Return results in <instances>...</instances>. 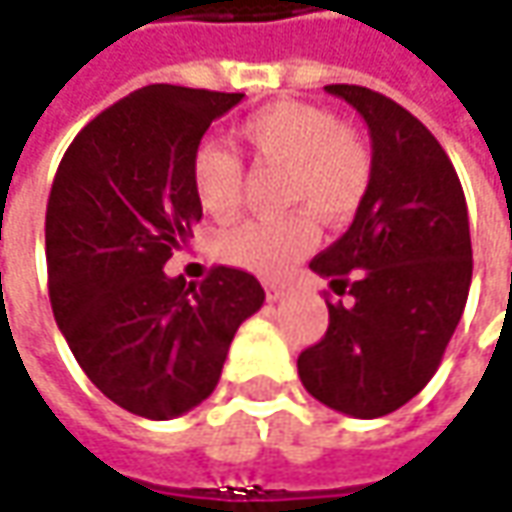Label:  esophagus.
Listing matches in <instances>:
<instances>
[{
	"instance_id": "obj_1",
	"label": "esophagus",
	"mask_w": 512,
	"mask_h": 512,
	"mask_svg": "<svg viewBox=\"0 0 512 512\" xmlns=\"http://www.w3.org/2000/svg\"><path fill=\"white\" fill-rule=\"evenodd\" d=\"M265 290H267V299H270V302H279V299L285 296V287H279V285H267Z\"/></svg>"
}]
</instances>
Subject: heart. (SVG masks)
Listing matches in <instances>:
<instances>
[{
	"instance_id": "b5f03b06",
	"label": "heart",
	"mask_w": 512,
	"mask_h": 512,
	"mask_svg": "<svg viewBox=\"0 0 512 512\" xmlns=\"http://www.w3.org/2000/svg\"><path fill=\"white\" fill-rule=\"evenodd\" d=\"M236 136L259 168L285 170L282 207L299 210L230 227L216 239V253L227 265L276 279L316 245L310 213L339 225L359 210L373 179V159L359 133L342 128L330 110L290 99L250 113ZM190 185L207 216L230 222L242 207L245 168L236 153L202 142L190 159Z\"/></svg>"
}]
</instances>
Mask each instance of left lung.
<instances>
[{
	"instance_id": "obj_1",
	"label": "left lung",
	"mask_w": 512,
	"mask_h": 512,
	"mask_svg": "<svg viewBox=\"0 0 512 512\" xmlns=\"http://www.w3.org/2000/svg\"><path fill=\"white\" fill-rule=\"evenodd\" d=\"M362 113L373 179L339 242L310 267L344 302L299 353V379L327 407L379 419L407 404L442 364L473 276L467 202L453 162L422 122L376 90L327 85Z\"/></svg>"
}]
</instances>
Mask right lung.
Segmentation results:
<instances>
[{
  "instance_id": "add662e5",
  "label": "right lung",
  "mask_w": 512,
  "mask_h": 512,
  "mask_svg": "<svg viewBox=\"0 0 512 512\" xmlns=\"http://www.w3.org/2000/svg\"><path fill=\"white\" fill-rule=\"evenodd\" d=\"M245 93L148 85L102 110L65 150L45 213L48 290L79 367L110 402L173 419L216 390L239 325L265 290L239 267L165 276L202 205L190 159Z\"/></svg>"
}]
</instances>
